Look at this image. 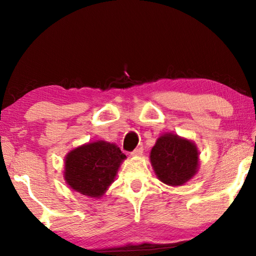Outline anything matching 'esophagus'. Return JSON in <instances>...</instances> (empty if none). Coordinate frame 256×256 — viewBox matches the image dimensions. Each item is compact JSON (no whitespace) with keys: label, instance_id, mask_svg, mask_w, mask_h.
Masks as SVG:
<instances>
[{"label":"esophagus","instance_id":"esophagus-1","mask_svg":"<svg viewBox=\"0 0 256 256\" xmlns=\"http://www.w3.org/2000/svg\"><path fill=\"white\" fill-rule=\"evenodd\" d=\"M142 154H144V149H142V148H136V150L132 151L131 156H132V157H140V156H142Z\"/></svg>","mask_w":256,"mask_h":256}]
</instances>
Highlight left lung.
Masks as SVG:
<instances>
[{"label": "left lung", "instance_id": "1", "mask_svg": "<svg viewBox=\"0 0 256 256\" xmlns=\"http://www.w3.org/2000/svg\"><path fill=\"white\" fill-rule=\"evenodd\" d=\"M198 156L193 141L174 133H164L151 149L150 162L160 182L170 186H182L198 172Z\"/></svg>", "mask_w": 256, "mask_h": 256}]
</instances>
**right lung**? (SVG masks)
<instances>
[{"label":"right lung","instance_id":"obj_1","mask_svg":"<svg viewBox=\"0 0 256 256\" xmlns=\"http://www.w3.org/2000/svg\"><path fill=\"white\" fill-rule=\"evenodd\" d=\"M126 156L115 144L94 141L68 151L64 159V180L82 196L102 198L114 182Z\"/></svg>","mask_w":256,"mask_h":256}]
</instances>
